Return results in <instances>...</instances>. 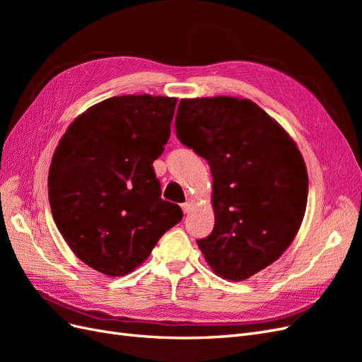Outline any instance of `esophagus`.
<instances>
[{"mask_svg":"<svg viewBox=\"0 0 362 362\" xmlns=\"http://www.w3.org/2000/svg\"><path fill=\"white\" fill-rule=\"evenodd\" d=\"M181 208H182V211L187 214V213H190L192 210H193V201H187V202H184L182 205H181Z\"/></svg>","mask_w":362,"mask_h":362,"instance_id":"34e87169","label":"esophagus"}]
</instances>
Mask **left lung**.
Segmentation results:
<instances>
[{
    "mask_svg": "<svg viewBox=\"0 0 362 362\" xmlns=\"http://www.w3.org/2000/svg\"><path fill=\"white\" fill-rule=\"evenodd\" d=\"M177 136L210 164L214 228L198 246L216 275L245 281L294 240L308 199L299 148L250 100L193 98L178 105Z\"/></svg>",
    "mask_w": 362,
    "mask_h": 362,
    "instance_id": "left-lung-1",
    "label": "left lung"
}]
</instances>
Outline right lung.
<instances>
[{"instance_id": "1", "label": "right lung", "mask_w": 362, "mask_h": 362, "mask_svg": "<svg viewBox=\"0 0 362 362\" xmlns=\"http://www.w3.org/2000/svg\"><path fill=\"white\" fill-rule=\"evenodd\" d=\"M177 98L113 96L63 134L48 173L51 213L74 254L108 276L144 262L182 218L161 199L154 163L170 136Z\"/></svg>"}]
</instances>
